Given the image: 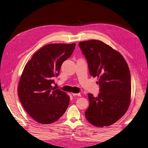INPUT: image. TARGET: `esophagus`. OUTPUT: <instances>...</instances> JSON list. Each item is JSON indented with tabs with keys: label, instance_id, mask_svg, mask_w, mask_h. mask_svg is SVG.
I'll list each match as a JSON object with an SVG mask.
<instances>
[{
	"label": "esophagus",
	"instance_id": "1",
	"mask_svg": "<svg viewBox=\"0 0 148 148\" xmlns=\"http://www.w3.org/2000/svg\"><path fill=\"white\" fill-rule=\"evenodd\" d=\"M73 96H81V94L80 93H73Z\"/></svg>",
	"mask_w": 148,
	"mask_h": 148
}]
</instances>
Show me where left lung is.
I'll return each mask as SVG.
<instances>
[{"instance_id":"1","label":"left lung","mask_w":148,"mask_h":148,"mask_svg":"<svg viewBox=\"0 0 148 148\" xmlns=\"http://www.w3.org/2000/svg\"><path fill=\"white\" fill-rule=\"evenodd\" d=\"M87 60L90 74L97 77L100 92L88 93L90 104L85 111L89 123L96 127L108 126L121 118L130 103L131 80L127 62L119 52L99 40L79 43Z\"/></svg>"}]
</instances>
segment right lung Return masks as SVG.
<instances>
[{"label": "right lung", "mask_w": 148, "mask_h": 148, "mask_svg": "<svg viewBox=\"0 0 148 148\" xmlns=\"http://www.w3.org/2000/svg\"><path fill=\"white\" fill-rule=\"evenodd\" d=\"M75 46V43L46 45L35 53L25 66L19 82L18 96L25 110L38 123H54L66 110L69 96L53 88L52 84Z\"/></svg>", "instance_id": "obj_1"}]
</instances>
